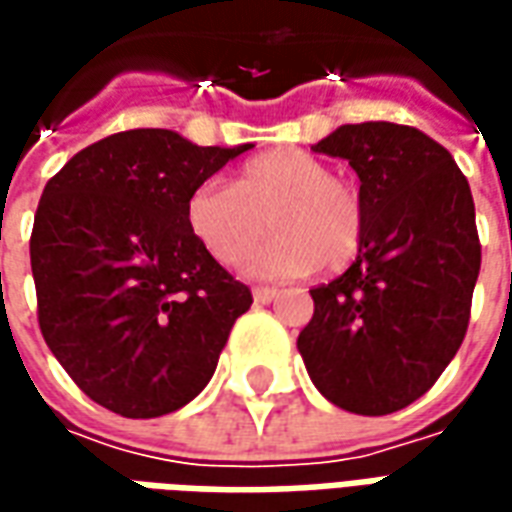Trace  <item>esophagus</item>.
I'll return each instance as SVG.
<instances>
[{
	"label": "esophagus",
	"instance_id": "1",
	"mask_svg": "<svg viewBox=\"0 0 512 512\" xmlns=\"http://www.w3.org/2000/svg\"><path fill=\"white\" fill-rule=\"evenodd\" d=\"M252 296H255L257 304H268V301H274L279 296L277 288H255L252 290Z\"/></svg>",
	"mask_w": 512,
	"mask_h": 512
}]
</instances>
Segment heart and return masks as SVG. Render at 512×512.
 Here are the masks:
<instances>
[{
  "mask_svg": "<svg viewBox=\"0 0 512 512\" xmlns=\"http://www.w3.org/2000/svg\"><path fill=\"white\" fill-rule=\"evenodd\" d=\"M268 224L277 235L246 257L249 277H301L321 263L337 271L362 249L365 200L351 180L299 147L266 150L238 167L233 186L202 180L186 197L189 233L222 266L238 263Z\"/></svg>",
  "mask_w": 512,
  "mask_h": 512,
  "instance_id": "1",
  "label": "heart"
}]
</instances>
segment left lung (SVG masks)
<instances>
[{
    "instance_id": "left-lung-1",
    "label": "left lung",
    "mask_w": 512,
    "mask_h": 512,
    "mask_svg": "<svg viewBox=\"0 0 512 512\" xmlns=\"http://www.w3.org/2000/svg\"><path fill=\"white\" fill-rule=\"evenodd\" d=\"M312 150L348 158L359 175L365 238L343 277L310 290L299 351L334 406L392 414L425 395L463 343L480 274L472 191L419 128L340 126Z\"/></svg>"
}]
</instances>
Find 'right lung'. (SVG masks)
Instances as JSON below:
<instances>
[{"mask_svg":"<svg viewBox=\"0 0 512 512\" xmlns=\"http://www.w3.org/2000/svg\"><path fill=\"white\" fill-rule=\"evenodd\" d=\"M249 147L134 128L46 183L29 241L40 332L98 406L161 417L211 381L252 293L189 233L186 197Z\"/></svg>","mask_w":512,"mask_h":512,"instance_id":"obj_1","label":"right lung"}]
</instances>
